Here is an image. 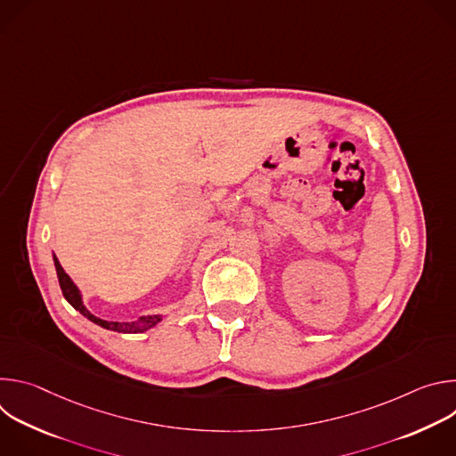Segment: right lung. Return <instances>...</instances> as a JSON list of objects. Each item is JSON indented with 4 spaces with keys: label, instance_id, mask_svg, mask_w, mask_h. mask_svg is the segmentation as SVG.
I'll list each match as a JSON object with an SVG mask.
<instances>
[{
    "label": "right lung",
    "instance_id": "1",
    "mask_svg": "<svg viewBox=\"0 0 456 456\" xmlns=\"http://www.w3.org/2000/svg\"><path fill=\"white\" fill-rule=\"evenodd\" d=\"M53 265H55V271H57V280H59V287L62 290V296L64 299H67L76 310H79L85 317H88L92 322L99 324V327L106 329V330H113V332H122V334H141V332H146L150 329H153L157 322L162 321V315H142L139 317L137 321H132V322H118V321H104L97 315H94L83 303V296H81V290L77 289V285L72 281V278L64 273V269L61 267L59 259L55 257L53 254Z\"/></svg>",
    "mask_w": 456,
    "mask_h": 456
}]
</instances>
